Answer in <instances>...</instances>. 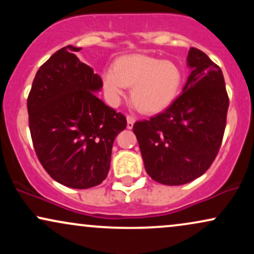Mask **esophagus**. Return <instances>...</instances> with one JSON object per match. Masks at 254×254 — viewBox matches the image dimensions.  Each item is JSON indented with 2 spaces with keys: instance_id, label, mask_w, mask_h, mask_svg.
Wrapping results in <instances>:
<instances>
[{
  "instance_id": "obj_1",
  "label": "esophagus",
  "mask_w": 254,
  "mask_h": 254,
  "mask_svg": "<svg viewBox=\"0 0 254 254\" xmlns=\"http://www.w3.org/2000/svg\"><path fill=\"white\" fill-rule=\"evenodd\" d=\"M127 129H132L133 124H135V118L131 117V116H127Z\"/></svg>"
}]
</instances>
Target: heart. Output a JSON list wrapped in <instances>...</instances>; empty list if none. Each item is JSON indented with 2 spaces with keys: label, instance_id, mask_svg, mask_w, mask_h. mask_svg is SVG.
<instances>
[{
  "label": "heart",
  "instance_id": "b5f03b06",
  "mask_svg": "<svg viewBox=\"0 0 254 254\" xmlns=\"http://www.w3.org/2000/svg\"><path fill=\"white\" fill-rule=\"evenodd\" d=\"M104 92L118 105L131 87V100L142 112L155 115L176 100L182 86V71L170 61L133 54L116 60L112 69L101 74Z\"/></svg>",
  "mask_w": 254,
  "mask_h": 254
}]
</instances>
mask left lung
<instances>
[{"label": "left lung", "mask_w": 254, "mask_h": 254, "mask_svg": "<svg viewBox=\"0 0 254 254\" xmlns=\"http://www.w3.org/2000/svg\"><path fill=\"white\" fill-rule=\"evenodd\" d=\"M188 65L191 72L182 94L132 129L145 171L164 185H183L205 173L226 129L229 99L222 70L194 48L189 51Z\"/></svg>", "instance_id": "8db88e82"}]
</instances>
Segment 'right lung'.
I'll list each match as a JSON object with an SVG mask.
<instances>
[{
	"label": "right lung",
	"instance_id": "1",
	"mask_svg": "<svg viewBox=\"0 0 254 254\" xmlns=\"http://www.w3.org/2000/svg\"><path fill=\"white\" fill-rule=\"evenodd\" d=\"M80 50L65 46L40 66L27 110L32 142L45 171L68 188L89 189L107 177L113 142L127 118L97 97L103 81L76 57Z\"/></svg>",
	"mask_w": 254,
	"mask_h": 254
}]
</instances>
